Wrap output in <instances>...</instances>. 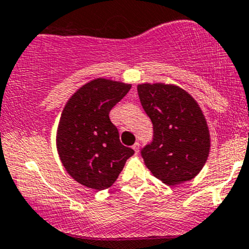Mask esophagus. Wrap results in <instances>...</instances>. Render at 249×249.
Wrapping results in <instances>:
<instances>
[{
    "instance_id": "obj_1",
    "label": "esophagus",
    "mask_w": 249,
    "mask_h": 249,
    "mask_svg": "<svg viewBox=\"0 0 249 249\" xmlns=\"http://www.w3.org/2000/svg\"><path fill=\"white\" fill-rule=\"evenodd\" d=\"M139 147H140L139 142H135V144L133 145V150L135 151V154H138V152H139Z\"/></svg>"
}]
</instances>
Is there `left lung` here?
Instances as JSON below:
<instances>
[{
    "mask_svg": "<svg viewBox=\"0 0 249 249\" xmlns=\"http://www.w3.org/2000/svg\"><path fill=\"white\" fill-rule=\"evenodd\" d=\"M154 138L142 149L145 166L167 185L195 178L211 149L207 121L200 105L183 88L164 83L138 85Z\"/></svg>",
    "mask_w": 249,
    "mask_h": 249,
    "instance_id": "obj_1",
    "label": "left lung"
}]
</instances>
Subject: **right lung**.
<instances>
[{
    "label": "right lung",
    "instance_id": "obj_1",
    "mask_svg": "<svg viewBox=\"0 0 249 249\" xmlns=\"http://www.w3.org/2000/svg\"><path fill=\"white\" fill-rule=\"evenodd\" d=\"M130 87L95 78L76 90L61 112L56 130L59 157L66 172L87 188L98 191L110 188L134 154L121 144L119 130L109 117Z\"/></svg>",
    "mask_w": 249,
    "mask_h": 249
}]
</instances>
